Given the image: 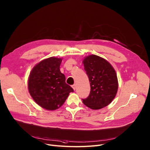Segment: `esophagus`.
Here are the masks:
<instances>
[{
	"instance_id": "1",
	"label": "esophagus",
	"mask_w": 150,
	"mask_h": 150,
	"mask_svg": "<svg viewBox=\"0 0 150 150\" xmlns=\"http://www.w3.org/2000/svg\"><path fill=\"white\" fill-rule=\"evenodd\" d=\"M72 88H74V91H75V89H76V85H75V84H74V85L72 86Z\"/></svg>"
}]
</instances>
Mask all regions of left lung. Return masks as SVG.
<instances>
[{
    "instance_id": "1",
    "label": "left lung",
    "mask_w": 150,
    "mask_h": 150,
    "mask_svg": "<svg viewBox=\"0 0 150 150\" xmlns=\"http://www.w3.org/2000/svg\"><path fill=\"white\" fill-rule=\"evenodd\" d=\"M83 63L91 87L88 96L82 99L83 104L93 110L107 106L113 100L118 88L114 68L105 59L96 55L86 57Z\"/></svg>"
}]
</instances>
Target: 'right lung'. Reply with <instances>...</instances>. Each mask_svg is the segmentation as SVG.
Here are the masks:
<instances>
[{
	"instance_id": "right-lung-1",
	"label": "right lung",
	"mask_w": 150,
	"mask_h": 150,
	"mask_svg": "<svg viewBox=\"0 0 150 150\" xmlns=\"http://www.w3.org/2000/svg\"><path fill=\"white\" fill-rule=\"evenodd\" d=\"M62 58L50 57L36 64L29 74V92L35 102L48 110L60 107L74 89L60 72Z\"/></svg>"
}]
</instances>
